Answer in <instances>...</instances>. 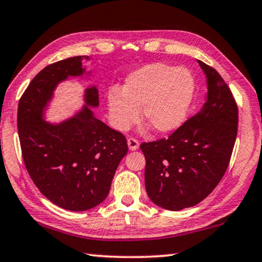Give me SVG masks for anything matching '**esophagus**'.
<instances>
[{"label":"esophagus","instance_id":"obj_1","mask_svg":"<svg viewBox=\"0 0 262 262\" xmlns=\"http://www.w3.org/2000/svg\"><path fill=\"white\" fill-rule=\"evenodd\" d=\"M127 142H128V148H129L130 150H136V149L139 148V141L134 138H129L127 140Z\"/></svg>","mask_w":262,"mask_h":262}]
</instances>
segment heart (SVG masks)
I'll use <instances>...</instances> for the list:
<instances>
[{"label":"heart","instance_id":"b5f03b06","mask_svg":"<svg viewBox=\"0 0 262 262\" xmlns=\"http://www.w3.org/2000/svg\"><path fill=\"white\" fill-rule=\"evenodd\" d=\"M194 94V80L185 68L154 63L127 77L122 90L108 92L110 116L113 126L127 130L140 118L151 124L156 133L176 130L188 115Z\"/></svg>","mask_w":262,"mask_h":262}]
</instances>
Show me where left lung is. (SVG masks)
Here are the masks:
<instances>
[{"label": "left lung", "instance_id": "left-lung-1", "mask_svg": "<svg viewBox=\"0 0 262 262\" xmlns=\"http://www.w3.org/2000/svg\"><path fill=\"white\" fill-rule=\"evenodd\" d=\"M207 80L204 106L168 139L143 142L144 183L154 204L170 211L197 205L212 192L230 163L238 106L213 68L198 60Z\"/></svg>", "mask_w": 262, "mask_h": 262}]
</instances>
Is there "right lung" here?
I'll return each instance as SVG.
<instances>
[{"label":"right lung","mask_w":262,"mask_h":262,"mask_svg":"<svg viewBox=\"0 0 262 262\" xmlns=\"http://www.w3.org/2000/svg\"><path fill=\"white\" fill-rule=\"evenodd\" d=\"M71 57L44 68L18 102L17 128L24 164L31 180L50 202L61 209L86 211L105 201L127 140L93 115L99 106L95 86L85 91V106L59 123L43 119L53 91L69 77L85 73L82 60Z\"/></svg>","instance_id":"1"}]
</instances>
